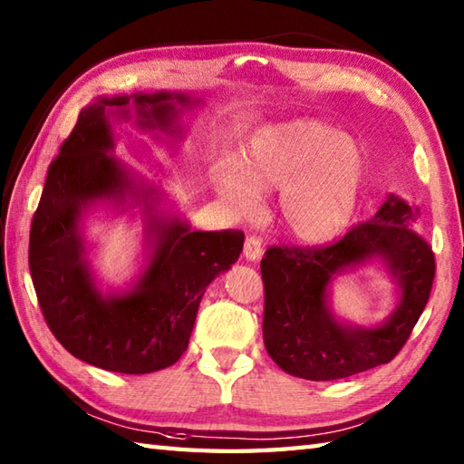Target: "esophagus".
<instances>
[{"label": "esophagus", "instance_id": "obj_1", "mask_svg": "<svg viewBox=\"0 0 464 464\" xmlns=\"http://www.w3.org/2000/svg\"><path fill=\"white\" fill-rule=\"evenodd\" d=\"M263 247H261V239L255 237V235H249L245 239V247H243V255L247 257V261H257L261 257Z\"/></svg>", "mask_w": 464, "mask_h": 464}]
</instances>
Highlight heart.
Masks as SVG:
<instances>
[{
    "label": "heart",
    "mask_w": 464,
    "mask_h": 464,
    "mask_svg": "<svg viewBox=\"0 0 464 464\" xmlns=\"http://www.w3.org/2000/svg\"><path fill=\"white\" fill-rule=\"evenodd\" d=\"M364 177L361 145L319 121H291L253 137L243 165L221 161L213 181L235 213L249 215L259 195L279 193L277 217L303 243L339 235L354 213Z\"/></svg>",
    "instance_id": "heart-1"
}]
</instances>
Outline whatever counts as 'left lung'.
I'll return each mask as SVG.
<instances>
[{
  "label": "left lung",
  "mask_w": 464,
  "mask_h": 464,
  "mask_svg": "<svg viewBox=\"0 0 464 464\" xmlns=\"http://www.w3.org/2000/svg\"><path fill=\"white\" fill-rule=\"evenodd\" d=\"M419 211L389 195L377 215L323 247L277 245L265 251L263 341L279 367L307 381H337L391 362L411 337L430 297L435 253L415 229ZM381 258L401 289L396 313L362 330L334 319L331 278L354 264Z\"/></svg>",
  "instance_id": "8db88e82"
}]
</instances>
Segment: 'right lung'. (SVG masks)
Wrapping results in <instances>:
<instances>
[{
  "label": "right lung",
  "instance_id": "1",
  "mask_svg": "<svg viewBox=\"0 0 464 464\" xmlns=\"http://www.w3.org/2000/svg\"><path fill=\"white\" fill-rule=\"evenodd\" d=\"M133 102L143 130H173L185 93L97 97L82 110L73 131L47 169L29 231V271L44 319L73 357L105 371L145 374L179 361L205 289L239 259L237 229L191 231L179 219L153 213L155 189L137 187L121 161L110 157V117L127 120ZM135 194L146 205L150 265L133 292L103 298L84 259L81 215L93 200ZM152 201L150 202L149 199ZM157 199V197H156Z\"/></svg>",
  "mask_w": 464,
  "mask_h": 464
}]
</instances>
